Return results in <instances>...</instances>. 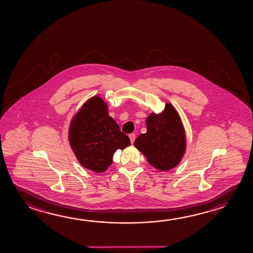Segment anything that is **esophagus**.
I'll use <instances>...</instances> for the list:
<instances>
[{
	"mask_svg": "<svg viewBox=\"0 0 253 253\" xmlns=\"http://www.w3.org/2000/svg\"><path fill=\"white\" fill-rule=\"evenodd\" d=\"M129 138H130V140H131V143H133V141L135 140V134L134 133H130L129 134Z\"/></svg>",
	"mask_w": 253,
	"mask_h": 253,
	"instance_id": "esophagus-1",
	"label": "esophagus"
}]
</instances>
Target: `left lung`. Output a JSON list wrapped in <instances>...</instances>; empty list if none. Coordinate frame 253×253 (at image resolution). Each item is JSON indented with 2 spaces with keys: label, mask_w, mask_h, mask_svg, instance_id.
<instances>
[{
  "label": "left lung",
  "mask_w": 253,
  "mask_h": 253,
  "mask_svg": "<svg viewBox=\"0 0 253 253\" xmlns=\"http://www.w3.org/2000/svg\"><path fill=\"white\" fill-rule=\"evenodd\" d=\"M147 132L141 133L133 145L143 153L155 168L169 170L178 165L185 154V130L178 113L166 104L160 114L151 113L146 120Z\"/></svg>",
  "instance_id": "1"
}]
</instances>
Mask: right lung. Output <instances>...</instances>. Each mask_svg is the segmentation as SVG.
<instances>
[{
  "label": "right lung",
  "mask_w": 253,
  "mask_h": 253,
  "mask_svg": "<svg viewBox=\"0 0 253 253\" xmlns=\"http://www.w3.org/2000/svg\"><path fill=\"white\" fill-rule=\"evenodd\" d=\"M68 140L81 165L95 172H103L113 164L117 149L131 145L99 96L87 101L73 119Z\"/></svg>",
  "instance_id": "1"
}]
</instances>
